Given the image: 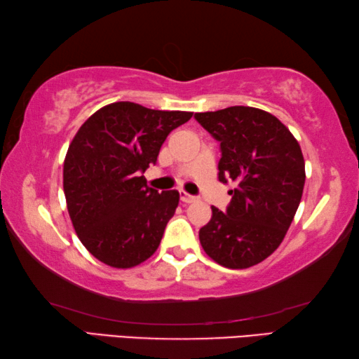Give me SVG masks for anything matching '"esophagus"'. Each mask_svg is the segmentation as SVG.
Wrapping results in <instances>:
<instances>
[{
  "label": "esophagus",
  "instance_id": "1",
  "mask_svg": "<svg viewBox=\"0 0 359 359\" xmlns=\"http://www.w3.org/2000/svg\"><path fill=\"white\" fill-rule=\"evenodd\" d=\"M196 196H191V194H188L185 191H180V201L184 204H190V203H194L196 201Z\"/></svg>",
  "mask_w": 359,
  "mask_h": 359
}]
</instances>
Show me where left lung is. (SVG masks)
<instances>
[{
  "label": "left lung",
  "mask_w": 359,
  "mask_h": 359,
  "mask_svg": "<svg viewBox=\"0 0 359 359\" xmlns=\"http://www.w3.org/2000/svg\"><path fill=\"white\" fill-rule=\"evenodd\" d=\"M194 118L220 142L218 180H233L231 203L212 208L199 229L204 252L229 269H245L277 250L299 208L306 165L299 144L274 115L233 106Z\"/></svg>",
  "instance_id": "obj_1"
}]
</instances>
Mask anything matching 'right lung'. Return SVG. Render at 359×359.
Returning <instances> with one entry per match:
<instances>
[{
  "label": "right lung",
  "instance_id": "right-lung-1",
  "mask_svg": "<svg viewBox=\"0 0 359 359\" xmlns=\"http://www.w3.org/2000/svg\"><path fill=\"white\" fill-rule=\"evenodd\" d=\"M191 115L120 101L76 133L63 165L66 205L77 238L101 263L128 269L156 252L179 191L158 193L142 174L169 133Z\"/></svg>",
  "mask_w": 359,
  "mask_h": 359
}]
</instances>
